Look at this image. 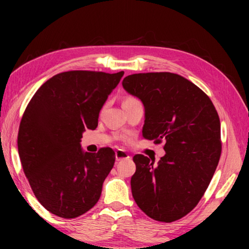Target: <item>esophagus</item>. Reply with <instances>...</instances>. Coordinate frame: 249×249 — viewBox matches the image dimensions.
Segmentation results:
<instances>
[{
    "label": "esophagus",
    "mask_w": 249,
    "mask_h": 249,
    "mask_svg": "<svg viewBox=\"0 0 249 249\" xmlns=\"http://www.w3.org/2000/svg\"><path fill=\"white\" fill-rule=\"evenodd\" d=\"M130 159V156L127 154V152H124V149H118L117 152H115V160L117 161H121V160H129Z\"/></svg>",
    "instance_id": "1"
}]
</instances>
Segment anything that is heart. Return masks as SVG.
I'll return each instance as SVG.
<instances>
[{
	"label": "heart",
	"instance_id": "heart-1",
	"mask_svg": "<svg viewBox=\"0 0 249 249\" xmlns=\"http://www.w3.org/2000/svg\"><path fill=\"white\" fill-rule=\"evenodd\" d=\"M136 101H138L137 98H135V97H132V96H128V97L124 98V104H129V103H132V102H136Z\"/></svg>",
	"mask_w": 249,
	"mask_h": 249
}]
</instances>
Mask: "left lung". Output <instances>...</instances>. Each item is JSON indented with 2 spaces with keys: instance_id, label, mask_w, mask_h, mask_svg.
I'll return each instance as SVG.
<instances>
[{
  "instance_id": "left-lung-1",
  "label": "left lung",
  "mask_w": 249,
  "mask_h": 249,
  "mask_svg": "<svg viewBox=\"0 0 249 249\" xmlns=\"http://www.w3.org/2000/svg\"><path fill=\"white\" fill-rule=\"evenodd\" d=\"M122 86L145 107L142 137L164 142L158 165L134 156L135 202L153 220L173 222L187 215L206 192L221 156L219 114L195 84L171 72L135 73Z\"/></svg>"
}]
</instances>
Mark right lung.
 Returning <instances> with one entry per match:
<instances>
[{
	"mask_svg": "<svg viewBox=\"0 0 249 249\" xmlns=\"http://www.w3.org/2000/svg\"><path fill=\"white\" fill-rule=\"evenodd\" d=\"M124 73H57L27 105L18 132L20 161L34 195L52 214L73 219L100 199L115 153L110 147L84 153L80 139L86 129H96L101 108Z\"/></svg>",
	"mask_w": 249,
	"mask_h": 249,
	"instance_id": "add662e5",
	"label": "right lung"
}]
</instances>
